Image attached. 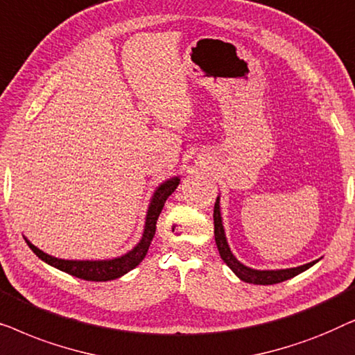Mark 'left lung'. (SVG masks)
<instances>
[{
	"label": "left lung",
	"mask_w": 355,
	"mask_h": 355,
	"mask_svg": "<svg viewBox=\"0 0 355 355\" xmlns=\"http://www.w3.org/2000/svg\"><path fill=\"white\" fill-rule=\"evenodd\" d=\"M213 223H215V241L216 247L220 250V255L225 263L230 266V268L237 275V278L250 284H276L283 283L286 279L294 278L295 275L302 273V271L309 270L310 266L315 265V261H310L307 265L297 266V268H288V270H252L249 266L242 265L241 261H237L234 255L231 254L230 245H227L226 237H225V230H223L221 223V215H220V197L216 198L215 208H213Z\"/></svg>",
	"instance_id": "8db88e82"
}]
</instances>
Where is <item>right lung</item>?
<instances>
[{
  "mask_svg": "<svg viewBox=\"0 0 355 355\" xmlns=\"http://www.w3.org/2000/svg\"><path fill=\"white\" fill-rule=\"evenodd\" d=\"M179 181H181L179 178H173L169 179V181L163 182L162 186L157 189V192H155L152 203H150L148 211H147V221H145V231H144L142 241H140L132 250L128 252V254L119 257V259L101 260V261L61 260V259H56V257L45 254V252H42L40 249H37V247L31 244L28 241L27 244L38 259H42L43 261H46L48 265L55 266L58 270L66 271V273L76 276V278H80L85 281H111V279L119 278V276L125 275L128 271L134 270L135 266L145 259V255H147L148 252L150 242H152L155 231H157V220L159 213L163 210L166 198L171 196L174 189L178 187Z\"/></svg>",
  "mask_w": 355,
  "mask_h": 355,
  "instance_id": "1",
  "label": "right lung"
}]
</instances>
